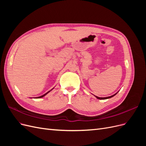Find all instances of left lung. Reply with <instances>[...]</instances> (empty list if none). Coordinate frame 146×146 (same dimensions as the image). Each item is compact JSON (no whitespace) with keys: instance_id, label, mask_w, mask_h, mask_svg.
<instances>
[{"instance_id":"left-lung-1","label":"left lung","mask_w":146,"mask_h":146,"mask_svg":"<svg viewBox=\"0 0 146 146\" xmlns=\"http://www.w3.org/2000/svg\"><path fill=\"white\" fill-rule=\"evenodd\" d=\"M117 93H116V94H114V95H113V96H109V97H107V98H99V97H98V96H95V97L96 98H97V99H109V98H112V97H113V96H115Z\"/></svg>"}]
</instances>
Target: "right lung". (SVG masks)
<instances>
[{"mask_svg": "<svg viewBox=\"0 0 146 146\" xmlns=\"http://www.w3.org/2000/svg\"><path fill=\"white\" fill-rule=\"evenodd\" d=\"M53 89H54V88H53ZM53 89H52V90H53ZM52 90H51L50 91H52ZM50 91H48L47 92H46V94H43L42 96H39V97H38V98H36V99H38V98H43V97H44V96H46V94H47V93H48V92H50Z\"/></svg>", "mask_w": 146, "mask_h": 146, "instance_id": "obj_1", "label": "right lung"}]
</instances>
